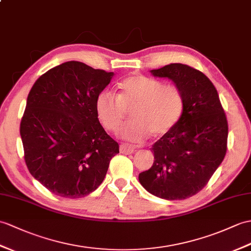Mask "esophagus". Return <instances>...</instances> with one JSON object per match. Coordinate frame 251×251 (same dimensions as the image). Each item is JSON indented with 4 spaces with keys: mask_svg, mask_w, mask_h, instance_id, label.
<instances>
[{
    "mask_svg": "<svg viewBox=\"0 0 251 251\" xmlns=\"http://www.w3.org/2000/svg\"><path fill=\"white\" fill-rule=\"evenodd\" d=\"M120 152L122 154L129 155V154L135 152V147H133V145H131V144H129V143H122L120 145Z\"/></svg>",
    "mask_w": 251,
    "mask_h": 251,
    "instance_id": "esophagus-1",
    "label": "esophagus"
}]
</instances>
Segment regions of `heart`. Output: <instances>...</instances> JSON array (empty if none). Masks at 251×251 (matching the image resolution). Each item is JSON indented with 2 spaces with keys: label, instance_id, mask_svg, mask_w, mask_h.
<instances>
[{
  "label": "heart",
  "instance_id": "1",
  "mask_svg": "<svg viewBox=\"0 0 251 251\" xmlns=\"http://www.w3.org/2000/svg\"><path fill=\"white\" fill-rule=\"evenodd\" d=\"M118 89V96L107 90L99 93L96 113L106 129L116 132L127 110L131 109V121L120 132L129 141L140 142L150 133L153 137L165 135L182 116L184 98L176 85H164L159 80L137 75L122 81Z\"/></svg>",
  "mask_w": 251,
  "mask_h": 251
}]
</instances>
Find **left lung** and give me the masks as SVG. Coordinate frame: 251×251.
I'll return each instance as SVG.
<instances>
[{
	"instance_id": "left-lung-1",
	"label": "left lung",
	"mask_w": 251,
	"mask_h": 251,
	"mask_svg": "<svg viewBox=\"0 0 251 251\" xmlns=\"http://www.w3.org/2000/svg\"><path fill=\"white\" fill-rule=\"evenodd\" d=\"M168 78L182 92L184 109L171 130L154 143V164L139 174L150 194L166 200H184L198 194L223 162L228 121L217 90L200 71L180 63L151 71Z\"/></svg>"
}]
</instances>
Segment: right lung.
I'll return each mask as SVG.
<instances>
[{"label": "right lung", "mask_w": 251, "mask_h": 251, "mask_svg": "<svg viewBox=\"0 0 251 251\" xmlns=\"http://www.w3.org/2000/svg\"><path fill=\"white\" fill-rule=\"evenodd\" d=\"M113 75L71 61L40 75L28 93L20 124L25 160L52 194L71 199L91 194L120 152L95 109Z\"/></svg>", "instance_id": "obj_1"}]
</instances>
